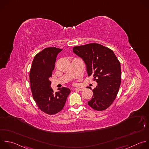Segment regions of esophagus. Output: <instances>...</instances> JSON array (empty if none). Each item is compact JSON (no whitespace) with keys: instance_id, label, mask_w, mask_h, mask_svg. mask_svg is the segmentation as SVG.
Returning a JSON list of instances; mask_svg holds the SVG:
<instances>
[{"instance_id":"1","label":"esophagus","mask_w":149,"mask_h":149,"mask_svg":"<svg viewBox=\"0 0 149 149\" xmlns=\"http://www.w3.org/2000/svg\"><path fill=\"white\" fill-rule=\"evenodd\" d=\"M75 90H77V91H82L84 90L83 88H75Z\"/></svg>"}]
</instances>
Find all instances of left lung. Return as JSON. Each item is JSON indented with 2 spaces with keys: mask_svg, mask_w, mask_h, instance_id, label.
Returning <instances> with one entry per match:
<instances>
[{
  "mask_svg": "<svg viewBox=\"0 0 149 149\" xmlns=\"http://www.w3.org/2000/svg\"><path fill=\"white\" fill-rule=\"evenodd\" d=\"M73 52L84 61L88 75L97 83L88 104L96 111H104L115 101L121 83L120 64L112 49L96 43L75 46Z\"/></svg>",
  "mask_w": 149,
  "mask_h": 149,
  "instance_id": "1",
  "label": "left lung"
}]
</instances>
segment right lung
<instances>
[{
    "label": "right lung",
    "instance_id": "add662e5",
    "mask_svg": "<svg viewBox=\"0 0 149 149\" xmlns=\"http://www.w3.org/2000/svg\"><path fill=\"white\" fill-rule=\"evenodd\" d=\"M63 50L56 47L44 48L34 57L30 71V82L34 100L39 109L55 115L64 107L70 89L62 87L54 92L49 78L52 77L58 54Z\"/></svg>",
    "mask_w": 149,
    "mask_h": 149
}]
</instances>
